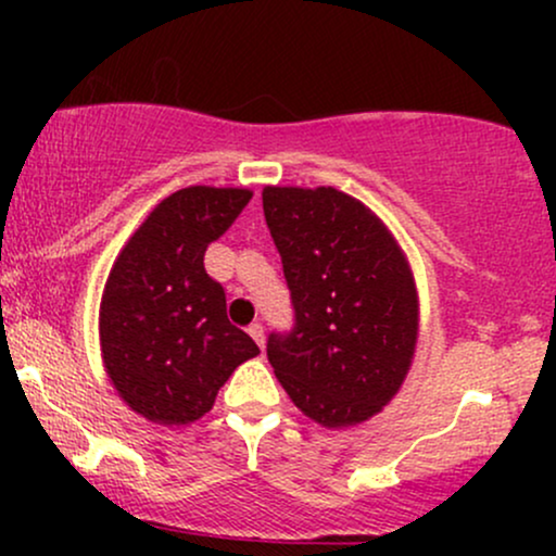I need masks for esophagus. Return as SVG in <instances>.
<instances>
[{"label": "esophagus", "instance_id": "1", "mask_svg": "<svg viewBox=\"0 0 556 556\" xmlns=\"http://www.w3.org/2000/svg\"><path fill=\"white\" fill-rule=\"evenodd\" d=\"M248 334L253 337V340H256V344L258 348H264V324H258V321H253L251 327H248Z\"/></svg>", "mask_w": 556, "mask_h": 556}]
</instances>
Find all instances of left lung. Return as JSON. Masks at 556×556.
Here are the masks:
<instances>
[{"label":"left lung","mask_w":556,"mask_h":556,"mask_svg":"<svg viewBox=\"0 0 556 556\" xmlns=\"http://www.w3.org/2000/svg\"><path fill=\"white\" fill-rule=\"evenodd\" d=\"M292 327L266 355L279 384L321 426H353L394 397L418 334V298L397 242L334 188H264Z\"/></svg>","instance_id":"1"}]
</instances>
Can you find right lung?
<instances>
[{
    "label": "right lung",
    "mask_w": 556,
    "mask_h": 556,
    "mask_svg": "<svg viewBox=\"0 0 556 556\" xmlns=\"http://www.w3.org/2000/svg\"><path fill=\"white\" fill-rule=\"evenodd\" d=\"M251 190L182 188L127 240L101 298V353L132 410L182 426L212 410L216 392L258 344L229 324L225 287L203 256L232 227Z\"/></svg>",
    "instance_id": "1"
}]
</instances>
